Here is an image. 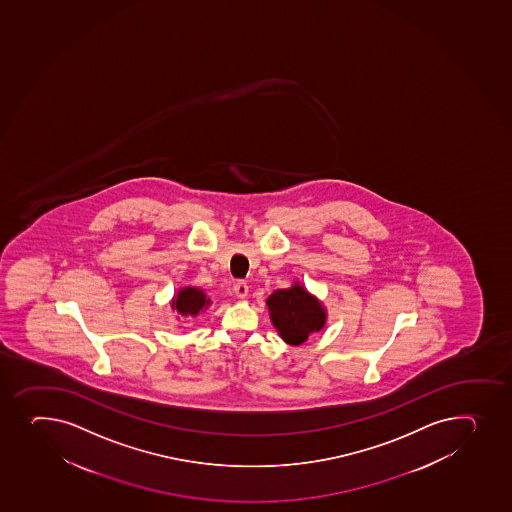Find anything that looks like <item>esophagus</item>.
Returning <instances> with one entry per match:
<instances>
[{"label":"esophagus","instance_id":"esophagus-1","mask_svg":"<svg viewBox=\"0 0 512 512\" xmlns=\"http://www.w3.org/2000/svg\"><path fill=\"white\" fill-rule=\"evenodd\" d=\"M233 292H235V296L240 297V299H243V297H247V282H243V280H238L237 284L233 285Z\"/></svg>","mask_w":512,"mask_h":512}]
</instances>
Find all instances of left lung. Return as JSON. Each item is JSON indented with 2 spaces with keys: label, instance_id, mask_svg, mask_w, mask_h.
<instances>
[{
  "label": "left lung",
  "instance_id": "left-lung-1",
  "mask_svg": "<svg viewBox=\"0 0 512 512\" xmlns=\"http://www.w3.org/2000/svg\"><path fill=\"white\" fill-rule=\"evenodd\" d=\"M270 317L285 343L302 344L312 332L321 331L326 314L321 304L301 285L275 290L267 299Z\"/></svg>",
  "mask_w": 512,
  "mask_h": 512
}]
</instances>
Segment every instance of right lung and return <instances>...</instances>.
<instances>
[{"instance_id": "1", "label": "right lung", "mask_w": 512, "mask_h": 512, "mask_svg": "<svg viewBox=\"0 0 512 512\" xmlns=\"http://www.w3.org/2000/svg\"><path fill=\"white\" fill-rule=\"evenodd\" d=\"M208 304H210V299H206L205 294L200 289L185 287V289L178 292V296L174 299L173 309L180 312L181 316H196Z\"/></svg>"}]
</instances>
